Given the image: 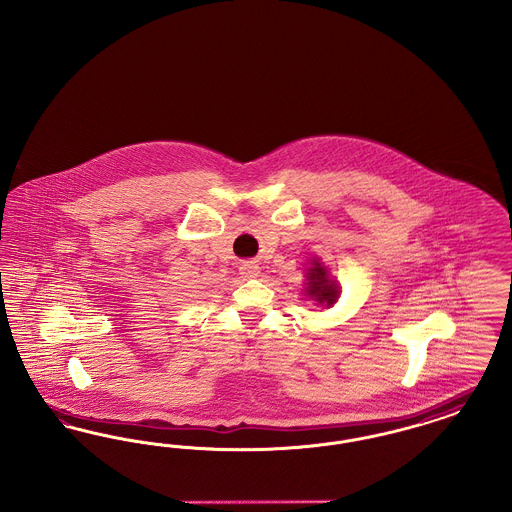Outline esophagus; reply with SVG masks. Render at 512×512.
I'll use <instances>...</instances> for the list:
<instances>
[{
	"label": "esophagus",
	"mask_w": 512,
	"mask_h": 512,
	"mask_svg": "<svg viewBox=\"0 0 512 512\" xmlns=\"http://www.w3.org/2000/svg\"><path fill=\"white\" fill-rule=\"evenodd\" d=\"M240 274L244 278H257L261 274V268H259L255 261H245L244 265L240 267Z\"/></svg>",
	"instance_id": "1"
}]
</instances>
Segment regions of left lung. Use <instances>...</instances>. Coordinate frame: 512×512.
I'll use <instances>...</instances> for the list:
<instances>
[{"label":"left lung","mask_w":512,"mask_h":512,"mask_svg":"<svg viewBox=\"0 0 512 512\" xmlns=\"http://www.w3.org/2000/svg\"><path fill=\"white\" fill-rule=\"evenodd\" d=\"M305 290L303 295L313 299L318 307H332L340 297V286L330 278L328 268L320 263V259H311V267L305 272Z\"/></svg>","instance_id":"obj_1"}]
</instances>
